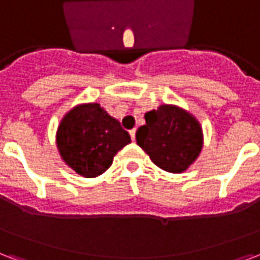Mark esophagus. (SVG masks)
Returning a JSON list of instances; mask_svg holds the SVG:
<instances>
[{
	"instance_id": "esophagus-1",
	"label": "esophagus",
	"mask_w": 260,
	"mask_h": 260,
	"mask_svg": "<svg viewBox=\"0 0 260 260\" xmlns=\"http://www.w3.org/2000/svg\"><path fill=\"white\" fill-rule=\"evenodd\" d=\"M130 137H132L133 141H136V128L130 130Z\"/></svg>"
}]
</instances>
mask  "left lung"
<instances>
[{
    "label": "left lung",
    "instance_id": "1",
    "mask_svg": "<svg viewBox=\"0 0 260 260\" xmlns=\"http://www.w3.org/2000/svg\"><path fill=\"white\" fill-rule=\"evenodd\" d=\"M137 144L157 167L181 174L203 149L200 122L178 105L161 104L145 114V124L136 133Z\"/></svg>",
    "mask_w": 260,
    "mask_h": 260
}]
</instances>
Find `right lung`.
<instances>
[{"label":"right lung","mask_w":260,"mask_h":260,"mask_svg":"<svg viewBox=\"0 0 260 260\" xmlns=\"http://www.w3.org/2000/svg\"><path fill=\"white\" fill-rule=\"evenodd\" d=\"M130 142L128 133L119 120L99 103L74 107L64 115L56 133V144L64 163L85 178L105 173L114 156Z\"/></svg>","instance_id":"obj_1"}]
</instances>
